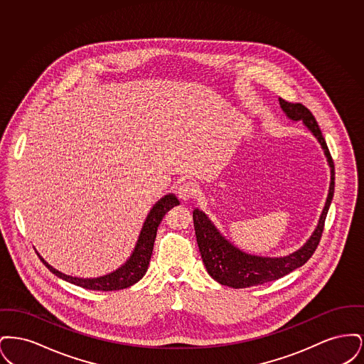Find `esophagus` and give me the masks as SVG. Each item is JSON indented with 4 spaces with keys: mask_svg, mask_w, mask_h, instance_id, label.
Wrapping results in <instances>:
<instances>
[{
    "mask_svg": "<svg viewBox=\"0 0 364 364\" xmlns=\"http://www.w3.org/2000/svg\"><path fill=\"white\" fill-rule=\"evenodd\" d=\"M198 192H199L198 186L195 183H192V181H184L177 188V195L183 200H190V199L195 198L198 195Z\"/></svg>",
    "mask_w": 364,
    "mask_h": 364,
    "instance_id": "34e87169",
    "label": "esophagus"
}]
</instances>
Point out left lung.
<instances>
[{
	"instance_id": "obj_1",
	"label": "left lung",
	"mask_w": 364,
	"mask_h": 364,
	"mask_svg": "<svg viewBox=\"0 0 364 364\" xmlns=\"http://www.w3.org/2000/svg\"><path fill=\"white\" fill-rule=\"evenodd\" d=\"M278 101L282 112L287 114L289 120L303 122L306 128L319 141L330 168L329 193L323 210L319 215L318 224L315 226L309 240L292 254L284 257H260L244 252L233 242L226 239L202 210H193L192 217L196 242L208 274L221 285H226L235 289L262 285L284 277L310 259L321 240L325 220L334 193L333 159L330 156L326 141L318 127V122H315L311 112L301 104H291L281 98Z\"/></svg>"
}]
</instances>
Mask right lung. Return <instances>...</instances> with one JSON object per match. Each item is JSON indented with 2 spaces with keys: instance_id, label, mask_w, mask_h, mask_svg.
I'll return each instance as SVG.
<instances>
[{
  "instance_id": "right-lung-1",
  "label": "right lung",
  "mask_w": 364,
  "mask_h": 364,
  "mask_svg": "<svg viewBox=\"0 0 364 364\" xmlns=\"http://www.w3.org/2000/svg\"><path fill=\"white\" fill-rule=\"evenodd\" d=\"M177 205H180V202L174 193H168V195L162 196L149 211V214L144 220V224L141 226V230L139 233L138 242L135 244V248H134L131 257L119 269H116L112 273L101 276V277H72V276L58 272L57 269H54L46 260L43 259L38 252L36 254H38L39 259L43 262V264L52 272L53 274L68 281L70 284H75L77 287L91 289V291H105V292L129 288L146 274V272L149 269V263L151 259L154 242H156V229L161 224L164 215Z\"/></svg>"
}]
</instances>
